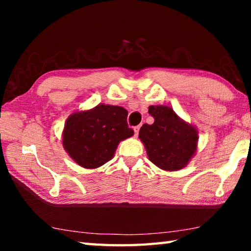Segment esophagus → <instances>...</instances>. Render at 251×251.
Segmentation results:
<instances>
[{"label":"esophagus","instance_id":"esophagus-1","mask_svg":"<svg viewBox=\"0 0 251 251\" xmlns=\"http://www.w3.org/2000/svg\"><path fill=\"white\" fill-rule=\"evenodd\" d=\"M139 128H141V126H135L134 127V133H135V136H137L138 133H139Z\"/></svg>","mask_w":251,"mask_h":251}]
</instances>
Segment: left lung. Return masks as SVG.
<instances>
[{
	"mask_svg": "<svg viewBox=\"0 0 251 251\" xmlns=\"http://www.w3.org/2000/svg\"><path fill=\"white\" fill-rule=\"evenodd\" d=\"M148 113L154 117V123L144 124L138 135L148 158L163 171L176 172L184 168L196 154L197 128L181 120L168 106L151 105Z\"/></svg>",
	"mask_w": 251,
	"mask_h": 251,
	"instance_id": "left-lung-1",
	"label": "left lung"
}]
</instances>
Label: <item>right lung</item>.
Masks as SVG:
<instances>
[{
	"mask_svg": "<svg viewBox=\"0 0 251 251\" xmlns=\"http://www.w3.org/2000/svg\"><path fill=\"white\" fill-rule=\"evenodd\" d=\"M127 114L124 107L108 104L74 112L65 122L63 147L79 166L100 167L113 158L118 144L134 135Z\"/></svg>",
	"mask_w": 251,
	"mask_h": 251,
	"instance_id": "add662e5",
	"label": "right lung"
}]
</instances>
